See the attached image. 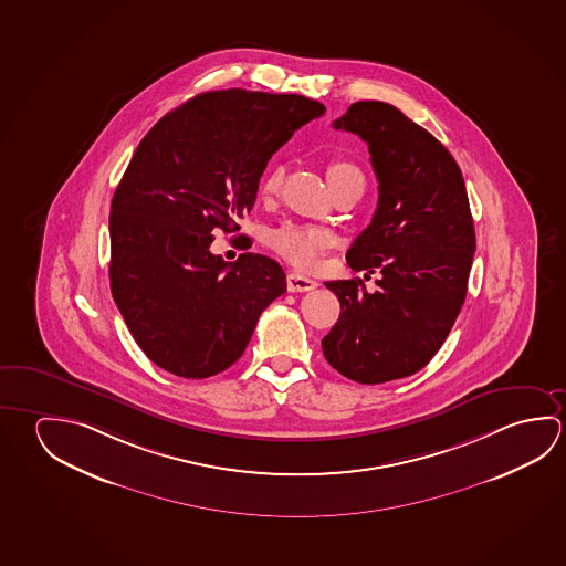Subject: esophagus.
Segmentation results:
<instances>
[{
	"label": "esophagus",
	"instance_id": "34e87169",
	"mask_svg": "<svg viewBox=\"0 0 566 566\" xmlns=\"http://www.w3.org/2000/svg\"><path fill=\"white\" fill-rule=\"evenodd\" d=\"M286 284L290 292H310V290L317 287L315 280L306 279V276H302L297 272H290L287 274Z\"/></svg>",
	"mask_w": 566,
	"mask_h": 566
}]
</instances>
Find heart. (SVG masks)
I'll return each mask as SVG.
<instances>
[{
    "instance_id": "1",
    "label": "heart",
    "mask_w": 566,
    "mask_h": 566,
    "mask_svg": "<svg viewBox=\"0 0 566 566\" xmlns=\"http://www.w3.org/2000/svg\"><path fill=\"white\" fill-rule=\"evenodd\" d=\"M352 174H359V169L349 161L334 159L327 164L329 184H334L335 179H339V177L352 176ZM282 177H284L282 167H272L260 184V193L264 197L276 193L282 186ZM327 244H329L327 232L315 229V227L284 224L270 234V247L279 252L282 259L302 270L314 269L315 262Z\"/></svg>"
}]
</instances>
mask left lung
<instances>
[{
	"mask_svg": "<svg viewBox=\"0 0 566 566\" xmlns=\"http://www.w3.org/2000/svg\"><path fill=\"white\" fill-rule=\"evenodd\" d=\"M334 128L367 144L379 181L347 264L382 276L373 294L359 279L325 282L342 314L322 349L343 377L379 385L420 371L450 334L472 269L473 219L452 154L392 104H352Z\"/></svg>",
	"mask_w": 566,
	"mask_h": 566,
	"instance_id": "8db88e82",
	"label": "left lung"
}]
</instances>
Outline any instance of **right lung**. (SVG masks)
<instances>
[{"label": "right lung", "instance_id": "right-lung-1", "mask_svg": "<svg viewBox=\"0 0 566 566\" xmlns=\"http://www.w3.org/2000/svg\"><path fill=\"white\" fill-rule=\"evenodd\" d=\"M325 106L244 88L197 94L139 142L111 205V290L139 349L184 379L229 369L260 314L286 292L276 260L224 262L213 232L239 231L276 149Z\"/></svg>", "mask_w": 566, "mask_h": 566}]
</instances>
